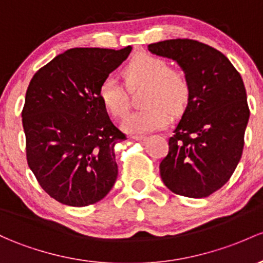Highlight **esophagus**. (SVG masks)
<instances>
[{
	"mask_svg": "<svg viewBox=\"0 0 263 263\" xmlns=\"http://www.w3.org/2000/svg\"><path fill=\"white\" fill-rule=\"evenodd\" d=\"M133 139L134 140H139V142H143V140L146 139L145 135H133Z\"/></svg>",
	"mask_w": 263,
	"mask_h": 263,
	"instance_id": "34e87169",
	"label": "esophagus"
}]
</instances>
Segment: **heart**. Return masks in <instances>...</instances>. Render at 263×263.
<instances>
[{
    "label": "heart",
    "mask_w": 263,
    "mask_h": 263,
    "mask_svg": "<svg viewBox=\"0 0 263 263\" xmlns=\"http://www.w3.org/2000/svg\"><path fill=\"white\" fill-rule=\"evenodd\" d=\"M128 90L144 86L143 109L132 112L121 123L129 134H144L165 128L169 111L178 115L191 98V83L182 70L169 67L165 60L152 55H140L126 65L123 71ZM99 98L112 118H123L129 108L125 89L111 76L99 86Z\"/></svg>",
    "instance_id": "heart-1"
}]
</instances>
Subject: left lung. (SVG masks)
I'll use <instances>...</instances> for the list:
<instances>
[{
	"instance_id": "1",
	"label": "left lung",
	"mask_w": 263,
	"mask_h": 263,
	"mask_svg": "<svg viewBox=\"0 0 263 263\" xmlns=\"http://www.w3.org/2000/svg\"><path fill=\"white\" fill-rule=\"evenodd\" d=\"M148 50L177 61L191 83L160 177L173 193L204 198L228 182L242 157L250 118L243 80L221 51L203 42L174 39Z\"/></svg>"
}]
</instances>
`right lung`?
Returning a JSON list of instances; mask_svg holds the SVG:
<instances>
[{
  "mask_svg": "<svg viewBox=\"0 0 263 263\" xmlns=\"http://www.w3.org/2000/svg\"><path fill=\"white\" fill-rule=\"evenodd\" d=\"M130 51L70 49L31 79L21 114L27 164L41 188L63 204H94L117 180L115 145L126 135L110 120L99 86Z\"/></svg>",
  "mask_w": 263,
  "mask_h": 263,
  "instance_id": "right-lung-1",
  "label": "right lung"
}]
</instances>
